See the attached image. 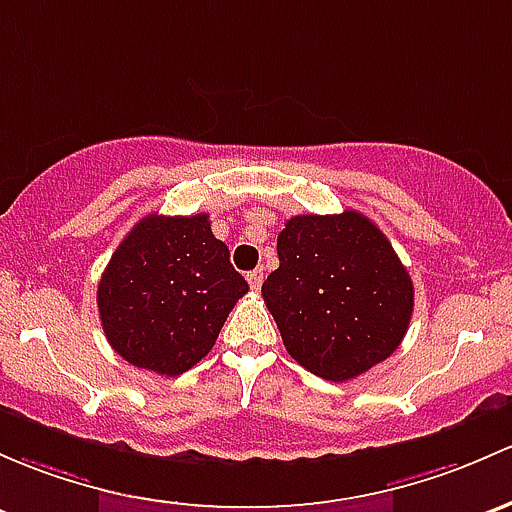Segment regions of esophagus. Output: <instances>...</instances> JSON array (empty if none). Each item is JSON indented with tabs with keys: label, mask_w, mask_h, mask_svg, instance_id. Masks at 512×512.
<instances>
[{
	"label": "esophagus",
	"mask_w": 512,
	"mask_h": 512,
	"mask_svg": "<svg viewBox=\"0 0 512 512\" xmlns=\"http://www.w3.org/2000/svg\"><path fill=\"white\" fill-rule=\"evenodd\" d=\"M262 279H265V272H262V267H257V270L247 272V284H250V287L255 289V292L262 287Z\"/></svg>",
	"instance_id": "obj_1"
}]
</instances>
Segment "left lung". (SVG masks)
Instances as JSON below:
<instances>
[{
  "instance_id": "obj_1",
  "label": "left lung",
  "mask_w": 512,
  "mask_h": 512,
  "mask_svg": "<svg viewBox=\"0 0 512 512\" xmlns=\"http://www.w3.org/2000/svg\"><path fill=\"white\" fill-rule=\"evenodd\" d=\"M277 255L262 297L299 365L346 383L397 351L414 287L373 220L358 211L294 215L279 233Z\"/></svg>"
}]
</instances>
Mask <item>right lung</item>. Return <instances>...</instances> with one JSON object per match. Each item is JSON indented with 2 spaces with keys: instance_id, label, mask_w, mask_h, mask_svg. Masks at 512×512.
<instances>
[{
  "instance_id": "add662e5",
  "label": "right lung",
  "mask_w": 512,
  "mask_h": 512,
  "mask_svg": "<svg viewBox=\"0 0 512 512\" xmlns=\"http://www.w3.org/2000/svg\"><path fill=\"white\" fill-rule=\"evenodd\" d=\"M247 289L206 213H152L129 230L102 272V331L134 368L176 378L208 355Z\"/></svg>"
}]
</instances>
